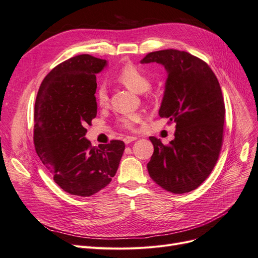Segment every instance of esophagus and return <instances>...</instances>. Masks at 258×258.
<instances>
[{"label": "esophagus", "mask_w": 258, "mask_h": 258, "mask_svg": "<svg viewBox=\"0 0 258 258\" xmlns=\"http://www.w3.org/2000/svg\"><path fill=\"white\" fill-rule=\"evenodd\" d=\"M136 139H137L136 136H127V137L124 138V143H125V144H131L132 142L136 141Z\"/></svg>", "instance_id": "34e87169"}]
</instances>
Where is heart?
<instances>
[{
    "label": "heart",
    "mask_w": 258,
    "mask_h": 258,
    "mask_svg": "<svg viewBox=\"0 0 258 258\" xmlns=\"http://www.w3.org/2000/svg\"><path fill=\"white\" fill-rule=\"evenodd\" d=\"M115 79L117 82L123 84L128 90L133 91L135 93H145L150 88L151 82L148 76L133 63H126L117 71ZM96 101L98 106L105 107L108 104L109 96H108V90L105 84H100L96 90ZM142 121V115L139 113L133 112L122 115L119 119L120 126L126 130H133L135 125Z\"/></svg>",
    "instance_id": "heart-1"
}]
</instances>
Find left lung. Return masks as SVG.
Returning a JSON list of instances; mask_svg holds the SVG:
<instances>
[{"instance_id": "obj_1", "label": "left lung", "mask_w": 258, "mask_h": 258, "mask_svg": "<svg viewBox=\"0 0 258 258\" xmlns=\"http://www.w3.org/2000/svg\"><path fill=\"white\" fill-rule=\"evenodd\" d=\"M141 62L164 66L167 79L159 115L176 123L175 138L168 145L149 137L154 151L147 168L153 181L166 191L189 192L209 177L222 149V88L209 64L187 51H152Z\"/></svg>"}]
</instances>
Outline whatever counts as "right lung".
Wrapping results in <instances>:
<instances>
[{"mask_svg":"<svg viewBox=\"0 0 258 258\" xmlns=\"http://www.w3.org/2000/svg\"><path fill=\"white\" fill-rule=\"evenodd\" d=\"M105 59L83 54L44 78L34 105V147L42 163L66 192L91 197L115 175L125 145L112 141L92 147L86 125L97 114L96 73Z\"/></svg>","mask_w":258,"mask_h":258,"instance_id":"obj_1","label":"right lung"}]
</instances>
